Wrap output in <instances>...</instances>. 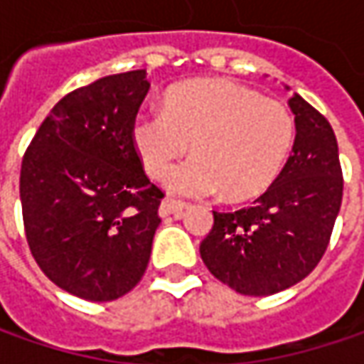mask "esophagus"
<instances>
[{
    "label": "esophagus",
    "mask_w": 364,
    "mask_h": 364,
    "mask_svg": "<svg viewBox=\"0 0 364 364\" xmlns=\"http://www.w3.org/2000/svg\"><path fill=\"white\" fill-rule=\"evenodd\" d=\"M184 208H188L186 200H176V198H164L160 204V215L161 217H168V215H174L180 217L184 213Z\"/></svg>",
    "instance_id": "1"
}]
</instances>
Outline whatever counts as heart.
Segmentation results:
<instances>
[{
	"label": "heart",
	"instance_id": "obj_1",
	"mask_svg": "<svg viewBox=\"0 0 364 364\" xmlns=\"http://www.w3.org/2000/svg\"><path fill=\"white\" fill-rule=\"evenodd\" d=\"M133 146L146 172L160 180L186 151L196 156L174 170L170 188L229 200L263 194L282 174L296 144V121L279 101L225 78H196L166 92L164 113H139Z\"/></svg>",
	"mask_w": 364,
	"mask_h": 364
}]
</instances>
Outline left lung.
I'll return each instance as SVG.
<instances>
[{
    "mask_svg": "<svg viewBox=\"0 0 364 364\" xmlns=\"http://www.w3.org/2000/svg\"><path fill=\"white\" fill-rule=\"evenodd\" d=\"M296 144L277 180L239 210H213L200 257L218 282L243 296H272L314 272L343 204V168L328 119L298 92Z\"/></svg>",
    "mask_w": 364,
    "mask_h": 364,
    "instance_id": "8db88e82",
    "label": "left lung"
}]
</instances>
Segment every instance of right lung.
<instances>
[{"instance_id":"obj_1","label":"right lung","mask_w":364,"mask_h":364,"mask_svg":"<svg viewBox=\"0 0 364 364\" xmlns=\"http://www.w3.org/2000/svg\"><path fill=\"white\" fill-rule=\"evenodd\" d=\"M146 70L99 78L63 97L23 154V231L38 267L89 301L125 296L146 273L164 190L144 172L133 121Z\"/></svg>"}]
</instances>
